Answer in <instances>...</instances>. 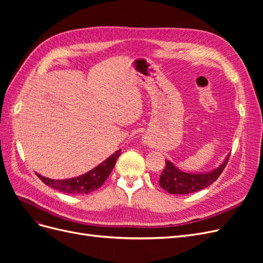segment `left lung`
<instances>
[{"instance_id": "8db88e82", "label": "left lung", "mask_w": 263, "mask_h": 263, "mask_svg": "<svg viewBox=\"0 0 263 263\" xmlns=\"http://www.w3.org/2000/svg\"><path fill=\"white\" fill-rule=\"evenodd\" d=\"M229 156L226 160L219 165L217 169L213 170L210 173L191 174L182 172L172 164V162L165 160V166L160 174L159 184L171 194H190L201 191L211 185L213 182L216 181L221 174L222 170L226 168L228 163Z\"/></svg>"}]
</instances>
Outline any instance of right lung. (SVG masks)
<instances>
[{
  "instance_id": "add662e5",
  "label": "right lung",
  "mask_w": 263,
  "mask_h": 263,
  "mask_svg": "<svg viewBox=\"0 0 263 263\" xmlns=\"http://www.w3.org/2000/svg\"><path fill=\"white\" fill-rule=\"evenodd\" d=\"M122 150H117L112 156L108 157L104 162H102L97 168L92 169L85 174H82L80 177L67 179V180H52L39 176L37 177L41 179L46 185L53 187L60 191L62 193L67 194H87L92 191L99 189L103 183L106 181L108 176L112 172L114 165L117 161V158L121 156Z\"/></svg>"
}]
</instances>
